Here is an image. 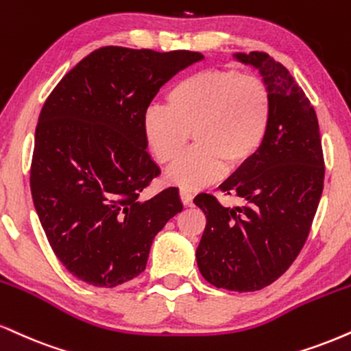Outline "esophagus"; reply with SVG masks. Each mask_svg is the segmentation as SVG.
Segmentation results:
<instances>
[{
	"mask_svg": "<svg viewBox=\"0 0 351 351\" xmlns=\"http://www.w3.org/2000/svg\"><path fill=\"white\" fill-rule=\"evenodd\" d=\"M180 197H181V201H183L184 206H191L193 204V194L186 191V189H181Z\"/></svg>",
	"mask_w": 351,
	"mask_h": 351,
	"instance_id": "1",
	"label": "esophagus"
}]
</instances>
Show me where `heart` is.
I'll use <instances>...</instances> for the list:
<instances>
[{
    "label": "heart",
    "instance_id": "b5f03b06",
    "mask_svg": "<svg viewBox=\"0 0 351 351\" xmlns=\"http://www.w3.org/2000/svg\"><path fill=\"white\" fill-rule=\"evenodd\" d=\"M168 106L152 104L142 116L147 147L158 163L181 157L194 135L196 147L168 171L167 180L186 191L217 181L263 145L271 121L267 84L235 70H202L173 84Z\"/></svg>",
    "mask_w": 351,
    "mask_h": 351
}]
</instances>
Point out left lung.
<instances>
[{"label": "left lung", "mask_w": 351, "mask_h": 351, "mask_svg": "<svg viewBox=\"0 0 351 351\" xmlns=\"http://www.w3.org/2000/svg\"><path fill=\"white\" fill-rule=\"evenodd\" d=\"M232 57L260 73L271 95V121L250 162L221 184L243 206H222L210 194L194 204L206 214L197 268L216 288L258 291L276 281L304 247L324 189L319 122L296 80L268 53Z\"/></svg>", "instance_id": "obj_1"}]
</instances>
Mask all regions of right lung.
<instances>
[{
  "label": "right lung",
  "mask_w": 351,
  "mask_h": 351,
  "mask_svg": "<svg viewBox=\"0 0 351 351\" xmlns=\"http://www.w3.org/2000/svg\"><path fill=\"white\" fill-rule=\"evenodd\" d=\"M204 55L101 47L60 80L34 138V208L57 258L78 280L114 288L145 269L152 242L183 209L168 188L141 193L160 175L142 116L160 88Z\"/></svg>",
  "instance_id": "obj_1"
}]
</instances>
